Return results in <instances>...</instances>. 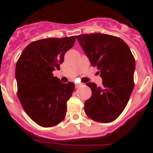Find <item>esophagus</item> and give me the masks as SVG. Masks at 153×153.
<instances>
[{"mask_svg":"<svg viewBox=\"0 0 153 153\" xmlns=\"http://www.w3.org/2000/svg\"><path fill=\"white\" fill-rule=\"evenodd\" d=\"M81 85H83V83H76V84H75L76 88H78V87H79Z\"/></svg>","mask_w":153,"mask_h":153,"instance_id":"34e87169","label":"esophagus"}]
</instances>
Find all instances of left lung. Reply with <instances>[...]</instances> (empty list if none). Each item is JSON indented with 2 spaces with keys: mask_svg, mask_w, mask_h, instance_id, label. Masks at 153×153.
<instances>
[{
  "mask_svg": "<svg viewBox=\"0 0 153 153\" xmlns=\"http://www.w3.org/2000/svg\"><path fill=\"white\" fill-rule=\"evenodd\" d=\"M76 39L102 78V86L86 83L92 96L85 102V113L97 122H112L123 111L134 88V56L128 45L117 36L90 33L78 35Z\"/></svg>",
  "mask_w": 153,
  "mask_h": 153,
  "instance_id": "obj_1",
  "label": "left lung"
}]
</instances>
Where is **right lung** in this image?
<instances>
[{"label":"right lung","instance_id":"add662e5","mask_svg":"<svg viewBox=\"0 0 153 153\" xmlns=\"http://www.w3.org/2000/svg\"><path fill=\"white\" fill-rule=\"evenodd\" d=\"M75 40L76 36H72L33 41L24 48L17 60V96L25 113L40 126H53L65 118L67 102L75 85L61 83L52 72L60 70L64 54Z\"/></svg>","mask_w":153,"mask_h":153}]
</instances>
